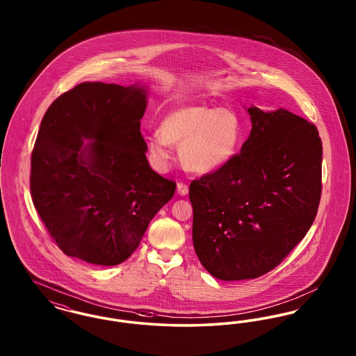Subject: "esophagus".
I'll list each match as a JSON object with an SVG mask.
<instances>
[{
    "instance_id": "34e87169",
    "label": "esophagus",
    "mask_w": 356,
    "mask_h": 356,
    "mask_svg": "<svg viewBox=\"0 0 356 356\" xmlns=\"http://www.w3.org/2000/svg\"><path fill=\"white\" fill-rule=\"evenodd\" d=\"M177 193H179L180 196H186V195H188V186H186V183H183V181L177 183Z\"/></svg>"
}]
</instances>
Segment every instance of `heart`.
I'll list each match as a JSON object with an SVG mask.
<instances>
[{"mask_svg":"<svg viewBox=\"0 0 356 356\" xmlns=\"http://www.w3.org/2000/svg\"><path fill=\"white\" fill-rule=\"evenodd\" d=\"M241 119L231 108L186 105L170 111L148 141L154 161L164 165L170 145L179 146L186 170L208 173L227 164L241 141Z\"/></svg>","mask_w":356,"mask_h":356,"instance_id":"obj_1","label":"heart"}]
</instances>
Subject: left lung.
Wrapping results in <instances>:
<instances>
[{"label": "left lung", "mask_w": 356, "mask_h": 356, "mask_svg": "<svg viewBox=\"0 0 356 356\" xmlns=\"http://www.w3.org/2000/svg\"><path fill=\"white\" fill-rule=\"evenodd\" d=\"M247 111L252 129L240 153L189 186L195 252L225 282L279 266L311 228L322 195L316 127L283 108Z\"/></svg>", "instance_id": "8db88e82"}]
</instances>
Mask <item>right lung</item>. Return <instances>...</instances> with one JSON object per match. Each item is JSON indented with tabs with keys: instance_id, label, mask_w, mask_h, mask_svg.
Masks as SVG:
<instances>
[{
	"instance_id": "add662e5",
	"label": "right lung",
	"mask_w": 356,
	"mask_h": 356,
	"mask_svg": "<svg viewBox=\"0 0 356 356\" xmlns=\"http://www.w3.org/2000/svg\"><path fill=\"white\" fill-rule=\"evenodd\" d=\"M147 96L137 84L81 83L44 115L31 193L64 254L96 266L122 263L175 195L176 183L156 173L145 156L140 120Z\"/></svg>"
}]
</instances>
